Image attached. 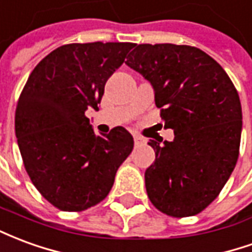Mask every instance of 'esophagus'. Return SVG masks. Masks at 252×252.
Returning a JSON list of instances; mask_svg holds the SVG:
<instances>
[{
  "label": "esophagus",
  "mask_w": 252,
  "mask_h": 252,
  "mask_svg": "<svg viewBox=\"0 0 252 252\" xmlns=\"http://www.w3.org/2000/svg\"><path fill=\"white\" fill-rule=\"evenodd\" d=\"M133 140H135V144H136V146H140V144H143V143L146 142V140H144L142 136H139V135H133Z\"/></svg>",
  "instance_id": "1"
}]
</instances>
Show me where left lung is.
I'll list each match as a JSON object with an SVG mask.
<instances>
[{
	"instance_id": "left-lung-1",
	"label": "left lung",
	"mask_w": 252,
	"mask_h": 252,
	"mask_svg": "<svg viewBox=\"0 0 252 252\" xmlns=\"http://www.w3.org/2000/svg\"><path fill=\"white\" fill-rule=\"evenodd\" d=\"M126 66L151 83L173 142L150 140L155 162L146 189L155 208L193 216L216 198L232 174L242 135L239 94L222 67L200 48L135 44Z\"/></svg>"
}]
</instances>
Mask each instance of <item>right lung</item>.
Returning <instances> with one entry per match:
<instances>
[{
  "instance_id": "right-lung-1",
  "label": "right lung",
  "mask_w": 252,
  "mask_h": 252,
  "mask_svg": "<svg viewBox=\"0 0 252 252\" xmlns=\"http://www.w3.org/2000/svg\"><path fill=\"white\" fill-rule=\"evenodd\" d=\"M132 43H74L48 54L21 92L14 126L32 184L61 211H85L113 186L133 137L123 126L95 135L85 112L104 95L108 78Z\"/></svg>"
}]
</instances>
